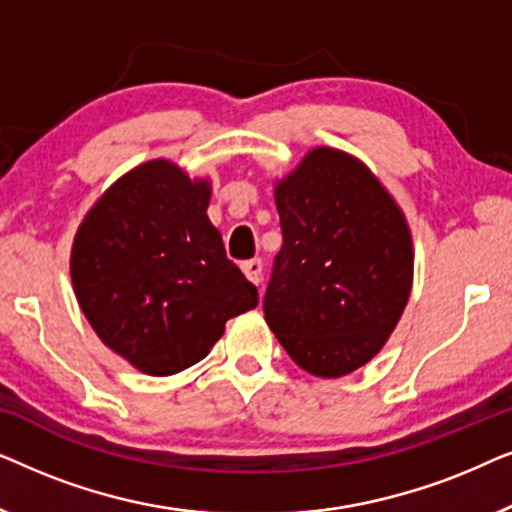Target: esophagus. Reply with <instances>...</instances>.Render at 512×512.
Listing matches in <instances>:
<instances>
[{"instance_id": "esophagus-1", "label": "esophagus", "mask_w": 512, "mask_h": 512, "mask_svg": "<svg viewBox=\"0 0 512 512\" xmlns=\"http://www.w3.org/2000/svg\"><path fill=\"white\" fill-rule=\"evenodd\" d=\"M242 272H244V277L249 279L251 284H258L261 282V275H263V263H261V258H251V261H244L242 265Z\"/></svg>"}]
</instances>
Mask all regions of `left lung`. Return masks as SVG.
Wrapping results in <instances>:
<instances>
[{"label": "left lung", "instance_id": "left-lung-1", "mask_svg": "<svg viewBox=\"0 0 512 512\" xmlns=\"http://www.w3.org/2000/svg\"><path fill=\"white\" fill-rule=\"evenodd\" d=\"M275 205L284 244L265 321L310 375L354 373L380 354L408 305V219L363 160L331 146H314L275 179Z\"/></svg>", "mask_w": 512, "mask_h": 512}]
</instances>
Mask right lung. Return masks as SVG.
Returning <instances> with one entry per match:
<instances>
[{
  "label": "right lung",
  "instance_id": "right-lung-1",
  "mask_svg": "<svg viewBox=\"0 0 512 512\" xmlns=\"http://www.w3.org/2000/svg\"><path fill=\"white\" fill-rule=\"evenodd\" d=\"M209 198V179L146 160L95 200L74 235L69 275L81 312L144 375L195 366L228 319L258 305L209 221Z\"/></svg>",
  "mask_w": 512,
  "mask_h": 512
}]
</instances>
